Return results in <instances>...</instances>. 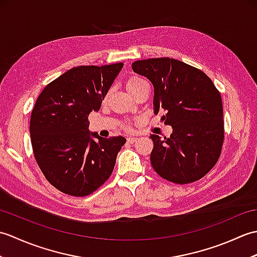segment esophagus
<instances>
[{"label": "esophagus", "instance_id": "obj_1", "mask_svg": "<svg viewBox=\"0 0 257 257\" xmlns=\"http://www.w3.org/2000/svg\"><path fill=\"white\" fill-rule=\"evenodd\" d=\"M127 141H128L129 144H134V143H136V141H137V138H136V137H130V138L127 139Z\"/></svg>", "mask_w": 257, "mask_h": 257}]
</instances>
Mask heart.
Instances as JSON below:
<instances>
[{"instance_id":"heart-1","label":"heart","mask_w":257,"mask_h":257,"mask_svg":"<svg viewBox=\"0 0 257 257\" xmlns=\"http://www.w3.org/2000/svg\"><path fill=\"white\" fill-rule=\"evenodd\" d=\"M147 84H148V83H147L146 79L138 77V76H135V77H132L127 81V89H128L129 92H132L136 89H138L139 87L147 85Z\"/></svg>"}]
</instances>
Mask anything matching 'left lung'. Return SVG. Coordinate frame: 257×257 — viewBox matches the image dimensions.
<instances>
[{
    "mask_svg": "<svg viewBox=\"0 0 257 257\" xmlns=\"http://www.w3.org/2000/svg\"><path fill=\"white\" fill-rule=\"evenodd\" d=\"M132 66L154 85V111L165 112L161 120L172 127L169 138L150 136L152 168L179 184L204 177L219 160L224 139L219 90L202 70L178 59L149 58Z\"/></svg>",
    "mask_w": 257,
    "mask_h": 257,
    "instance_id": "obj_1",
    "label": "left lung"
}]
</instances>
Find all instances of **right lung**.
<instances>
[{
  "label": "right lung",
  "mask_w": 257,
  "mask_h": 257,
  "mask_svg": "<svg viewBox=\"0 0 257 257\" xmlns=\"http://www.w3.org/2000/svg\"><path fill=\"white\" fill-rule=\"evenodd\" d=\"M122 66L74 67L37 98L30 123L33 151L47 181L64 193L86 196L110 177L125 139L90 133L88 116L99 110Z\"/></svg>",
  "instance_id": "right-lung-1"
}]
</instances>
